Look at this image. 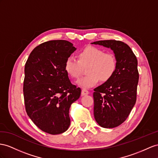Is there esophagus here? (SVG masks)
Returning a JSON list of instances; mask_svg holds the SVG:
<instances>
[{
	"mask_svg": "<svg viewBox=\"0 0 158 158\" xmlns=\"http://www.w3.org/2000/svg\"><path fill=\"white\" fill-rule=\"evenodd\" d=\"M89 94V92L87 90H86V89H82V91H81V95H88Z\"/></svg>",
	"mask_w": 158,
	"mask_h": 158,
	"instance_id": "esophagus-1",
	"label": "esophagus"
}]
</instances>
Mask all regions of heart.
I'll return each instance as SVG.
<instances>
[{
	"instance_id": "heart-1",
	"label": "heart",
	"mask_w": 158,
	"mask_h": 158,
	"mask_svg": "<svg viewBox=\"0 0 158 158\" xmlns=\"http://www.w3.org/2000/svg\"><path fill=\"white\" fill-rule=\"evenodd\" d=\"M78 59L69 56L64 64V71L71 78L76 79L81 72V65H87V75L79 79L77 84L83 88L95 86L100 80L106 82L114 75L118 67V60L112 52H105L102 48L88 46L78 53Z\"/></svg>"
}]
</instances>
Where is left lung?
<instances>
[{
	"label": "left lung",
	"mask_w": 158,
	"mask_h": 158,
	"mask_svg": "<svg viewBox=\"0 0 158 158\" xmlns=\"http://www.w3.org/2000/svg\"><path fill=\"white\" fill-rule=\"evenodd\" d=\"M91 44L110 48L118 60L114 76L94 89V118L101 127L114 128L127 118L136 102L139 81L137 60L131 48L119 40H99Z\"/></svg>",
	"instance_id": "left-lung-1"
}]
</instances>
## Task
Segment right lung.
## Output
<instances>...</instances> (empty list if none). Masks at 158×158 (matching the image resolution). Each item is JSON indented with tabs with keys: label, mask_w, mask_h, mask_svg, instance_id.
Here are the masks:
<instances>
[{
	"label": "right lung",
	"mask_w": 158,
	"mask_h": 158,
	"mask_svg": "<svg viewBox=\"0 0 158 158\" xmlns=\"http://www.w3.org/2000/svg\"><path fill=\"white\" fill-rule=\"evenodd\" d=\"M77 48L67 40H50L32 51L25 67L23 94L27 115L37 126L52 135L66 131L71 105L81 90L64 71L66 59Z\"/></svg>",
	"instance_id": "1"
}]
</instances>
